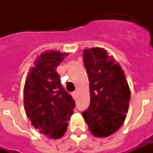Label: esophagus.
Here are the masks:
<instances>
[{
  "instance_id": "obj_1",
  "label": "esophagus",
  "mask_w": 153,
  "mask_h": 153,
  "mask_svg": "<svg viewBox=\"0 0 153 153\" xmlns=\"http://www.w3.org/2000/svg\"><path fill=\"white\" fill-rule=\"evenodd\" d=\"M77 93H78L77 91H74V92H73V93H72V95H73V97L74 98L77 97Z\"/></svg>"
}]
</instances>
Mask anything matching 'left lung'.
Listing matches in <instances>:
<instances>
[{
  "label": "left lung",
  "instance_id": "left-lung-1",
  "mask_svg": "<svg viewBox=\"0 0 153 153\" xmlns=\"http://www.w3.org/2000/svg\"><path fill=\"white\" fill-rule=\"evenodd\" d=\"M83 60L89 80L90 104L82 115L92 134L107 137L125 121L130 90L121 67L103 48L83 50Z\"/></svg>",
  "mask_w": 153,
  "mask_h": 153
}]
</instances>
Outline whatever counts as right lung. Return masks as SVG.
<instances>
[{"label":"right lung","instance_id":"1","mask_svg":"<svg viewBox=\"0 0 153 153\" xmlns=\"http://www.w3.org/2000/svg\"><path fill=\"white\" fill-rule=\"evenodd\" d=\"M68 53L46 51L33 62L24 89L26 115L41 134L61 138L66 131L75 102L60 83L56 68Z\"/></svg>","mask_w":153,"mask_h":153}]
</instances>
